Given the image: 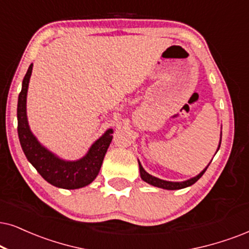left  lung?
Here are the masks:
<instances>
[{"instance_id": "left-lung-1", "label": "left lung", "mask_w": 249, "mask_h": 249, "mask_svg": "<svg viewBox=\"0 0 249 249\" xmlns=\"http://www.w3.org/2000/svg\"><path fill=\"white\" fill-rule=\"evenodd\" d=\"M219 146H221V142H219ZM208 168V166H207ZM207 168L203 170L202 172H200L199 175L195 176V177L188 179V180H185V181H166V180H162V179L160 178H156L154 177V176L149 175L148 172H146V170L142 168V165L140 164L139 162V169H140V176L141 178H142V180H144L148 184L153 185V186H156V187H161V188H164V190H180V188H185L187 186H191V185H193L194 182H196L199 179L202 177V175L206 172Z\"/></svg>"}]
</instances>
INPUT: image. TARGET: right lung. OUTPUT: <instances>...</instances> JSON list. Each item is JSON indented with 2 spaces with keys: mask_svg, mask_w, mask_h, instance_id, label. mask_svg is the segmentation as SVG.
Listing matches in <instances>:
<instances>
[{
  "mask_svg": "<svg viewBox=\"0 0 249 249\" xmlns=\"http://www.w3.org/2000/svg\"><path fill=\"white\" fill-rule=\"evenodd\" d=\"M32 68L33 64H31L24 77L17 107L18 137L25 156L42 178L56 187L74 190L86 186L96 178L101 169L107 149L112 140V130L110 128L96 140L86 156L74 162L63 161L41 146L30 130L26 116V95Z\"/></svg>",
  "mask_w": 249,
  "mask_h": 249,
  "instance_id": "1",
  "label": "right lung"
}]
</instances>
